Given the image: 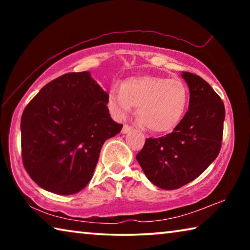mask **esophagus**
I'll use <instances>...</instances> for the list:
<instances>
[{
  "label": "esophagus",
  "mask_w": 250,
  "mask_h": 250,
  "mask_svg": "<svg viewBox=\"0 0 250 250\" xmlns=\"http://www.w3.org/2000/svg\"><path fill=\"white\" fill-rule=\"evenodd\" d=\"M131 130H133L132 126H130V125H125L124 126H122V130H121V132L124 133V134H125V133L130 132Z\"/></svg>",
  "instance_id": "1"
}]
</instances>
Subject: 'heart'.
<instances>
[{"label":"heart","mask_w":250,"mask_h":250,"mask_svg":"<svg viewBox=\"0 0 250 250\" xmlns=\"http://www.w3.org/2000/svg\"><path fill=\"white\" fill-rule=\"evenodd\" d=\"M188 103V91L176 78L141 76L126 79L113 87L108 96V107L118 119H125L133 107L138 118L152 132H167L179 125Z\"/></svg>","instance_id":"heart-1"}]
</instances>
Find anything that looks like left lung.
I'll return each mask as SVG.
<instances>
[{"label": "left lung", "instance_id": "obj_1", "mask_svg": "<svg viewBox=\"0 0 250 250\" xmlns=\"http://www.w3.org/2000/svg\"><path fill=\"white\" fill-rule=\"evenodd\" d=\"M188 110L173 132L146 140L137 160L152 183L176 189L195 180L217 158L222 147L225 107L213 88L188 71Z\"/></svg>", "mask_w": 250, "mask_h": 250}]
</instances>
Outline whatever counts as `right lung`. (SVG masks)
<instances>
[{
    "instance_id": "obj_1",
    "label": "right lung",
    "mask_w": 250,
    "mask_h": 250,
    "mask_svg": "<svg viewBox=\"0 0 250 250\" xmlns=\"http://www.w3.org/2000/svg\"><path fill=\"white\" fill-rule=\"evenodd\" d=\"M108 96L89 71L69 73L45 84L25 107L22 160L42 188L70 195L89 183L104 141L122 129L110 117Z\"/></svg>"
}]
</instances>
